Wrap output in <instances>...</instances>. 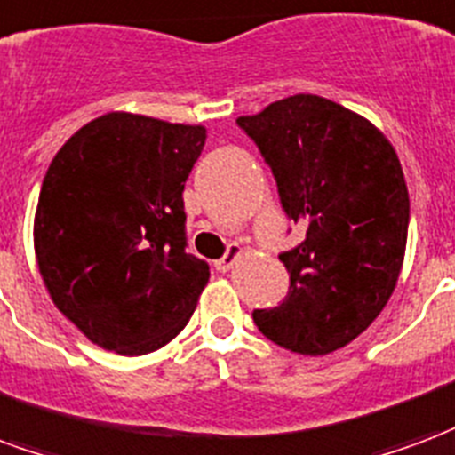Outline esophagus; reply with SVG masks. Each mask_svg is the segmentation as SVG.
Masks as SVG:
<instances>
[{"mask_svg":"<svg viewBox=\"0 0 455 455\" xmlns=\"http://www.w3.org/2000/svg\"><path fill=\"white\" fill-rule=\"evenodd\" d=\"M241 255H243V248H241V245H238V243H231L227 248V253H224V258H219V260L214 262V267H217L219 272L231 270V267H234V262H236L238 258H241Z\"/></svg>","mask_w":455,"mask_h":455,"instance_id":"1","label":"esophagus"}]
</instances>
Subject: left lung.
Masks as SVG:
<instances>
[{"label":"left lung","mask_w":455,"mask_h":455,"mask_svg":"<svg viewBox=\"0 0 455 455\" xmlns=\"http://www.w3.org/2000/svg\"><path fill=\"white\" fill-rule=\"evenodd\" d=\"M304 241L279 253L289 294L258 308V331L299 355H328L362 335L398 282L410 197L398 154L369 120L299 93L238 117Z\"/></svg>","instance_id":"obj_1"}]
</instances>
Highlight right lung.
<instances>
[{"instance_id": "add662e5", "label": "right lung", "mask_w": 455, "mask_h": 455, "mask_svg": "<svg viewBox=\"0 0 455 455\" xmlns=\"http://www.w3.org/2000/svg\"><path fill=\"white\" fill-rule=\"evenodd\" d=\"M204 127L108 113L50 164L36 212V258L60 311L96 342L137 356L183 331L210 265L188 251L185 180Z\"/></svg>"}]
</instances>
